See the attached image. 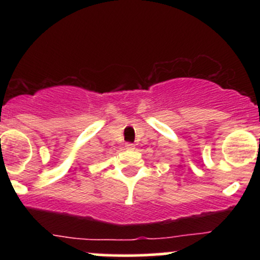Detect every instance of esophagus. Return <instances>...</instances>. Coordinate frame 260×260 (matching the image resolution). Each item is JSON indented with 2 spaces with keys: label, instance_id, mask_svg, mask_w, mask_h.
<instances>
[{
  "label": "esophagus",
  "instance_id": "obj_1",
  "mask_svg": "<svg viewBox=\"0 0 260 260\" xmlns=\"http://www.w3.org/2000/svg\"><path fill=\"white\" fill-rule=\"evenodd\" d=\"M124 147H126V149H129V150H133V149L136 148V145H134L133 143H126V145H124Z\"/></svg>",
  "mask_w": 260,
  "mask_h": 260
}]
</instances>
